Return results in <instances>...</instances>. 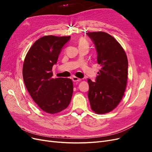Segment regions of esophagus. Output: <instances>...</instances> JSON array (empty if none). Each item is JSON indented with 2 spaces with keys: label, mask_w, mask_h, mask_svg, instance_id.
I'll list each match as a JSON object with an SVG mask.
<instances>
[{
  "label": "esophagus",
  "mask_w": 152,
  "mask_h": 152,
  "mask_svg": "<svg viewBox=\"0 0 152 152\" xmlns=\"http://www.w3.org/2000/svg\"><path fill=\"white\" fill-rule=\"evenodd\" d=\"M72 80L73 82H79V81H80L81 79H79V78L76 77H72Z\"/></svg>",
  "instance_id": "1"
}]
</instances>
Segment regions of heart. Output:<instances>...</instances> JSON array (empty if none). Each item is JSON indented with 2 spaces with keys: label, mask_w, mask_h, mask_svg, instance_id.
Instances as JSON below:
<instances>
[{
  "label": "heart",
  "mask_w": 152,
  "mask_h": 152,
  "mask_svg": "<svg viewBox=\"0 0 152 152\" xmlns=\"http://www.w3.org/2000/svg\"><path fill=\"white\" fill-rule=\"evenodd\" d=\"M82 45H88V43H87V41L84 39H81L79 40V46H82Z\"/></svg>",
  "instance_id": "b5f03b06"
}]
</instances>
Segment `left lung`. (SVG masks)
<instances>
[{"label":"left lung","mask_w":152,"mask_h":152,"mask_svg":"<svg viewBox=\"0 0 152 152\" xmlns=\"http://www.w3.org/2000/svg\"><path fill=\"white\" fill-rule=\"evenodd\" d=\"M95 45L97 62L101 66L96 82L87 80L91 109L103 114L115 108L121 101L127 81L128 61L116 39L103 31L87 33Z\"/></svg>","instance_id":"obj_1"}]
</instances>
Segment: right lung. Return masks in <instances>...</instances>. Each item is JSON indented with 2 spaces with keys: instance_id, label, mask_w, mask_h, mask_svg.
Listing matches in <instances>:
<instances>
[{
  "instance_id": "obj_1",
  "label": "right lung",
  "mask_w": 152,
  "mask_h": 152,
  "mask_svg": "<svg viewBox=\"0 0 152 152\" xmlns=\"http://www.w3.org/2000/svg\"><path fill=\"white\" fill-rule=\"evenodd\" d=\"M70 36H44L36 40L27 53L23 77L27 91L39 107L49 113H57L68 107L72 97L73 82L68 78L53 79L62 48Z\"/></svg>"
}]
</instances>
